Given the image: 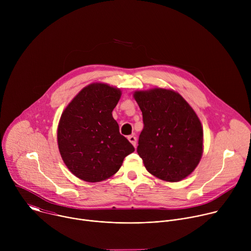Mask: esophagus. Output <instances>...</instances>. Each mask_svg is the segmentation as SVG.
Returning <instances> with one entry per match:
<instances>
[{
    "label": "esophagus",
    "instance_id": "obj_1",
    "mask_svg": "<svg viewBox=\"0 0 251 251\" xmlns=\"http://www.w3.org/2000/svg\"><path fill=\"white\" fill-rule=\"evenodd\" d=\"M128 140L131 142V144H132L134 147H136V145H137V137H136V136L130 135V136H128Z\"/></svg>",
    "mask_w": 251,
    "mask_h": 251
}]
</instances>
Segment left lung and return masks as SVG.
Wrapping results in <instances>:
<instances>
[{
  "label": "left lung",
  "mask_w": 251,
  "mask_h": 251,
  "mask_svg": "<svg viewBox=\"0 0 251 251\" xmlns=\"http://www.w3.org/2000/svg\"><path fill=\"white\" fill-rule=\"evenodd\" d=\"M134 98L144 123L137 152L145 168L167 182L183 180L201 158L203 134L199 117L173 90L136 91Z\"/></svg>",
  "instance_id": "left-lung-1"
}]
</instances>
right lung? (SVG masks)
Here are the masks:
<instances>
[{
  "label": "right lung",
  "instance_id": "1",
  "mask_svg": "<svg viewBox=\"0 0 251 251\" xmlns=\"http://www.w3.org/2000/svg\"><path fill=\"white\" fill-rule=\"evenodd\" d=\"M121 96L104 83L84 87L63 111L57 129L61 158L77 177L89 183L113 176L135 151L119 132L112 111Z\"/></svg>",
  "mask_w": 251,
  "mask_h": 251
}]
</instances>
